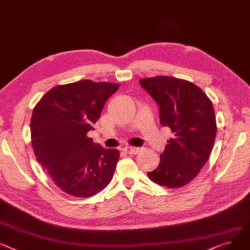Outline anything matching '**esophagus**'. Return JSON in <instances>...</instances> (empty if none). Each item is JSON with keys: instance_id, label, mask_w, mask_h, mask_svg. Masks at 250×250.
<instances>
[{"instance_id": "34e87169", "label": "esophagus", "mask_w": 250, "mask_h": 250, "mask_svg": "<svg viewBox=\"0 0 250 250\" xmlns=\"http://www.w3.org/2000/svg\"><path fill=\"white\" fill-rule=\"evenodd\" d=\"M139 151H140V148L136 147V146H125V147H124V152H125L128 155H136V154L139 153Z\"/></svg>"}]
</instances>
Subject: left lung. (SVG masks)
<instances>
[{
	"label": "left lung",
	"instance_id": "1",
	"mask_svg": "<svg viewBox=\"0 0 250 250\" xmlns=\"http://www.w3.org/2000/svg\"><path fill=\"white\" fill-rule=\"evenodd\" d=\"M159 105L160 123L169 127L160 164L147 177L170 189L187 185L207 163L217 132L213 104L202 89L187 80L157 76L140 80Z\"/></svg>",
	"mask_w": 250,
	"mask_h": 250
}]
</instances>
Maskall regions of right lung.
I'll use <instances>...</instances> for the list:
<instances>
[{
    "mask_svg": "<svg viewBox=\"0 0 250 250\" xmlns=\"http://www.w3.org/2000/svg\"><path fill=\"white\" fill-rule=\"evenodd\" d=\"M119 87L79 80L51 88L34 107L30 125L35 157L63 192L86 198L110 183L120 152L94 144L87 132Z\"/></svg>",
    "mask_w": 250,
    "mask_h": 250,
    "instance_id": "add662e5",
    "label": "right lung"
}]
</instances>
